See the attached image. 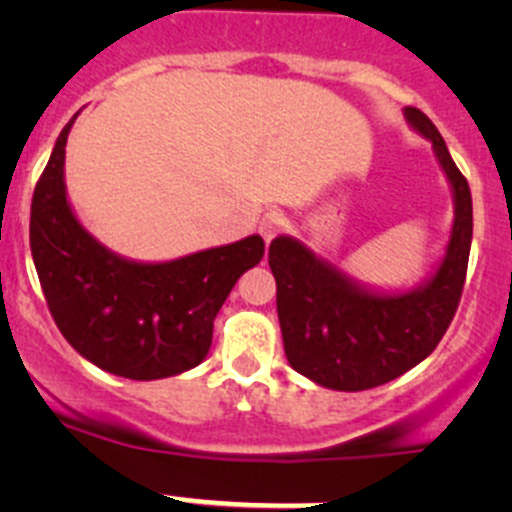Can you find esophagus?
<instances>
[{
    "instance_id": "esophagus-1",
    "label": "esophagus",
    "mask_w": 512,
    "mask_h": 512,
    "mask_svg": "<svg viewBox=\"0 0 512 512\" xmlns=\"http://www.w3.org/2000/svg\"><path fill=\"white\" fill-rule=\"evenodd\" d=\"M285 225L287 220L280 210H267V213L260 218V223H257V230H260V235L270 242L272 237H277L282 230H285Z\"/></svg>"
}]
</instances>
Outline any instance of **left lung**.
Wrapping results in <instances>:
<instances>
[{"label":"left lung","instance_id":"obj_1","mask_svg":"<svg viewBox=\"0 0 512 512\" xmlns=\"http://www.w3.org/2000/svg\"><path fill=\"white\" fill-rule=\"evenodd\" d=\"M406 118L431 138L456 195L451 242L428 285L406 294L364 292L317 260L302 242L277 237L270 245L287 361L327 389H374L414 369L451 327L466 285L473 237L471 188L431 118L414 106L406 108Z\"/></svg>","mask_w":512,"mask_h":512}]
</instances>
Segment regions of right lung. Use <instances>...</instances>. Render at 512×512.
Returning <instances> with one entry per match:
<instances>
[{
	"instance_id": "1",
	"label": "right lung",
	"mask_w": 512,
	"mask_h": 512,
	"mask_svg": "<svg viewBox=\"0 0 512 512\" xmlns=\"http://www.w3.org/2000/svg\"><path fill=\"white\" fill-rule=\"evenodd\" d=\"M76 118V116H74ZM71 118L36 180L29 245L46 304L66 342L91 364L136 381L198 366L235 282L265 255L260 235L160 265L116 257L66 203Z\"/></svg>"
}]
</instances>
